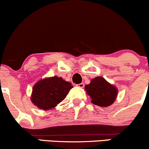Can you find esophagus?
Wrapping results in <instances>:
<instances>
[{"mask_svg":"<svg viewBox=\"0 0 149 149\" xmlns=\"http://www.w3.org/2000/svg\"><path fill=\"white\" fill-rule=\"evenodd\" d=\"M78 86V87H79V88H84V83H80V84H78V85H77Z\"/></svg>","mask_w":149,"mask_h":149,"instance_id":"1","label":"esophagus"}]
</instances>
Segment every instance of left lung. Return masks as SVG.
<instances>
[{"mask_svg":"<svg viewBox=\"0 0 149 149\" xmlns=\"http://www.w3.org/2000/svg\"><path fill=\"white\" fill-rule=\"evenodd\" d=\"M85 91L91 97V102L100 107L113 104L118 94L117 88L101 76L93 78L90 84L85 86Z\"/></svg>","mask_w":149,"mask_h":149,"instance_id":"left-lung-1","label":"left lung"}]
</instances>
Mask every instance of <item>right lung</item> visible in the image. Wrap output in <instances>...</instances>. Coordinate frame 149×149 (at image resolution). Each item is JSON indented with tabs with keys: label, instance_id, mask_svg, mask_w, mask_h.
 <instances>
[{
	"label": "right lung",
	"instance_id": "1",
	"mask_svg": "<svg viewBox=\"0 0 149 149\" xmlns=\"http://www.w3.org/2000/svg\"><path fill=\"white\" fill-rule=\"evenodd\" d=\"M72 88L71 83L61 77L43 78L34 85L30 100L39 109L49 110L65 99Z\"/></svg>",
	"mask_w": 149,
	"mask_h": 149
}]
</instances>
